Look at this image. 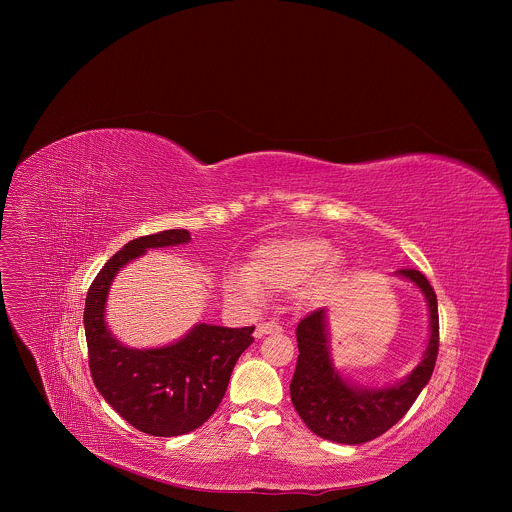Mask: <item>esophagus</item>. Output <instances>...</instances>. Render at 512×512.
Instances as JSON below:
<instances>
[{"instance_id": "34e87169", "label": "esophagus", "mask_w": 512, "mask_h": 512, "mask_svg": "<svg viewBox=\"0 0 512 512\" xmlns=\"http://www.w3.org/2000/svg\"><path fill=\"white\" fill-rule=\"evenodd\" d=\"M272 333H282V327L274 321H268V323H260L256 325V331H254V337L256 339H262L266 335H272Z\"/></svg>"}]
</instances>
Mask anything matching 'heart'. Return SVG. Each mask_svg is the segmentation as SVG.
<instances>
[{
  "label": "heart",
  "mask_w": 512,
  "mask_h": 512,
  "mask_svg": "<svg viewBox=\"0 0 512 512\" xmlns=\"http://www.w3.org/2000/svg\"><path fill=\"white\" fill-rule=\"evenodd\" d=\"M345 266L335 258L331 242L319 236H292L260 244L248 268L232 270L224 288L230 297L250 307L264 303L266 290L299 289V299L309 305L327 301L341 288Z\"/></svg>",
  "instance_id": "1"
}]
</instances>
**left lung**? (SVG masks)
<instances>
[{"label":"left lung","instance_id":"1","mask_svg":"<svg viewBox=\"0 0 512 512\" xmlns=\"http://www.w3.org/2000/svg\"><path fill=\"white\" fill-rule=\"evenodd\" d=\"M394 276L416 286L428 305V343L420 363L404 378L365 386L345 376L331 357L327 309L313 311L297 325L299 357L290 394L297 414L319 438L357 445L382 436L404 418L432 378L439 347L438 297L418 270H398Z\"/></svg>","mask_w":512,"mask_h":512}]
</instances>
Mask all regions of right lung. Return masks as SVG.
Instances as JSON below:
<instances>
[{
  "label": "right lung",
  "instance_id": "right-lung-1",
  "mask_svg": "<svg viewBox=\"0 0 512 512\" xmlns=\"http://www.w3.org/2000/svg\"><path fill=\"white\" fill-rule=\"evenodd\" d=\"M189 242L191 232L185 228L136 238L104 264L86 293L84 333L92 380L128 424L155 438L183 436L203 426L219 408L238 357L254 343V327L197 323L169 345L136 349L108 327L106 303L118 272L147 250Z\"/></svg>",
  "mask_w": 512,
  "mask_h": 512
}]
</instances>
